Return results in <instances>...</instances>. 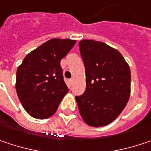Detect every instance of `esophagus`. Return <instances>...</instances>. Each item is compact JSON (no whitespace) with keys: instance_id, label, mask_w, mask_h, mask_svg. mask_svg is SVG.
Segmentation results:
<instances>
[{"instance_id":"1","label":"esophagus","mask_w":151,"mask_h":151,"mask_svg":"<svg viewBox=\"0 0 151 151\" xmlns=\"http://www.w3.org/2000/svg\"><path fill=\"white\" fill-rule=\"evenodd\" d=\"M73 78H71V79L69 80V82H70V84H71V85L73 84Z\"/></svg>"}]
</instances>
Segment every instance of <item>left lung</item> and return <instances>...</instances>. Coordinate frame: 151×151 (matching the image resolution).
I'll return each instance as SVG.
<instances>
[{
  "mask_svg": "<svg viewBox=\"0 0 151 151\" xmlns=\"http://www.w3.org/2000/svg\"><path fill=\"white\" fill-rule=\"evenodd\" d=\"M86 69L85 92L76 96L79 113L91 126L109 124L124 109L130 93V71L122 54L103 42H78Z\"/></svg>",
  "mask_w": 151,
  "mask_h": 151,
  "instance_id": "8db88e82",
  "label": "left lung"
}]
</instances>
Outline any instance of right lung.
I'll use <instances>...</instances> for the list:
<instances>
[{
  "label": "right lung",
  "instance_id": "add662e5",
  "mask_svg": "<svg viewBox=\"0 0 151 151\" xmlns=\"http://www.w3.org/2000/svg\"><path fill=\"white\" fill-rule=\"evenodd\" d=\"M75 40L52 39L28 53L16 73V91L30 116L47 118L58 109L68 87L64 80L60 60Z\"/></svg>",
  "mask_w": 151,
  "mask_h": 151
}]
</instances>
